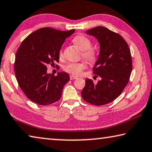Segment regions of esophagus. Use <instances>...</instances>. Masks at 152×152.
Wrapping results in <instances>:
<instances>
[{"label":"esophagus","instance_id":"1","mask_svg":"<svg viewBox=\"0 0 152 152\" xmlns=\"http://www.w3.org/2000/svg\"><path fill=\"white\" fill-rule=\"evenodd\" d=\"M69 78H70V80H74V79L78 78V77L76 76H74V75H70V76H69Z\"/></svg>","mask_w":152,"mask_h":152}]
</instances>
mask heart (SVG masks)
I'll return each instance as SVG.
<instances>
[{"mask_svg": "<svg viewBox=\"0 0 152 152\" xmlns=\"http://www.w3.org/2000/svg\"><path fill=\"white\" fill-rule=\"evenodd\" d=\"M73 42L81 50H83V56L84 58L90 62H93L96 59V51L91 47L92 42L87 37L84 36H76L73 38ZM59 57L62 58L63 51L60 49ZM86 67V64L84 61L78 63H69L65 67V70L73 75H80L81 72Z\"/></svg>", "mask_w": 152, "mask_h": 152, "instance_id": "1", "label": "heart"}]
</instances>
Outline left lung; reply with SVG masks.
<instances>
[{
  "instance_id": "left-lung-1",
  "label": "left lung",
  "mask_w": 152,
  "mask_h": 152,
  "mask_svg": "<svg viewBox=\"0 0 152 152\" xmlns=\"http://www.w3.org/2000/svg\"><path fill=\"white\" fill-rule=\"evenodd\" d=\"M86 33L96 38L99 43V54L93 73L101 80L95 83L86 78L81 95L91 104H107L118 97L129 83L132 72L131 50L121 36L103 26Z\"/></svg>"
}]
</instances>
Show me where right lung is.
<instances>
[{"mask_svg": "<svg viewBox=\"0 0 152 152\" xmlns=\"http://www.w3.org/2000/svg\"><path fill=\"white\" fill-rule=\"evenodd\" d=\"M74 31L42 28L21 42L16 53L14 70L19 86L30 101L47 105L61 98L64 86L69 80V74L64 72L57 76L48 74L47 66L59 62L62 45Z\"/></svg>", "mask_w": 152, "mask_h": 152, "instance_id": "1", "label": "right lung"}]
</instances>
